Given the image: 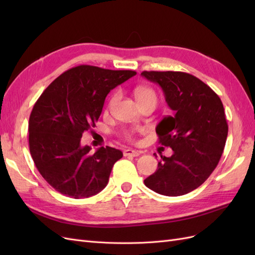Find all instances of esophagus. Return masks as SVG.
Here are the masks:
<instances>
[{
  "instance_id": "obj_1",
  "label": "esophagus",
  "mask_w": 255,
  "mask_h": 255,
  "mask_svg": "<svg viewBox=\"0 0 255 255\" xmlns=\"http://www.w3.org/2000/svg\"><path fill=\"white\" fill-rule=\"evenodd\" d=\"M140 153H141L140 151L133 150V149H127V150L123 151V155H125V156H134V157H136V156H139Z\"/></svg>"
}]
</instances>
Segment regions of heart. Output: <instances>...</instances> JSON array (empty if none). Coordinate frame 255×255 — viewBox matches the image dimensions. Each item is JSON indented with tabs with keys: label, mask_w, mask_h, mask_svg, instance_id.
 Instances as JSON below:
<instances>
[{
	"label": "heart",
	"mask_w": 255,
	"mask_h": 255,
	"mask_svg": "<svg viewBox=\"0 0 255 255\" xmlns=\"http://www.w3.org/2000/svg\"><path fill=\"white\" fill-rule=\"evenodd\" d=\"M135 96L138 100V102H142L146 101V100H153V101L156 102V94L154 92L153 89L151 88H146V87H138L135 90ZM120 98V94L118 91H116L115 94L111 97L110 101H109V109H112V107L118 102V100ZM141 132L140 128H132V129H125L122 132L123 136H125L127 139L128 140H133L134 137L137 133Z\"/></svg>",
	"instance_id": "1"
}]
</instances>
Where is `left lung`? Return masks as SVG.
Returning <instances> with one entry per match:
<instances>
[{"label":"left lung","mask_w":255,"mask_h":255,"mask_svg":"<svg viewBox=\"0 0 255 255\" xmlns=\"http://www.w3.org/2000/svg\"><path fill=\"white\" fill-rule=\"evenodd\" d=\"M141 75L163 89L174 112L156 127L159 143L170 146V157L161 155L157 170L144 185L159 195H186L212 174L225 149L228 123L218 95L205 83L180 71H143Z\"/></svg>","instance_id":"1"}]
</instances>
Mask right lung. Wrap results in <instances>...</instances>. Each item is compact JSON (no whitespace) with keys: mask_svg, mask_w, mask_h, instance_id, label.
<instances>
[{"mask_svg":"<svg viewBox=\"0 0 255 255\" xmlns=\"http://www.w3.org/2000/svg\"><path fill=\"white\" fill-rule=\"evenodd\" d=\"M135 74L81 65L60 74L37 100L28 121L29 152L43 179L60 194L88 198L109 183L122 152L101 146L90 153L81 138L96 127L109 92Z\"/></svg>","mask_w":255,"mask_h":255,"instance_id":"obj_1","label":"right lung"}]
</instances>
